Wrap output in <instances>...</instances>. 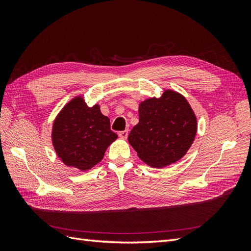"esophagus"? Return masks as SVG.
Returning <instances> with one entry per match:
<instances>
[{
	"label": "esophagus",
	"instance_id": "34e87169",
	"mask_svg": "<svg viewBox=\"0 0 251 251\" xmlns=\"http://www.w3.org/2000/svg\"><path fill=\"white\" fill-rule=\"evenodd\" d=\"M127 135H128V131L127 130L118 133V136H119L121 139H126L127 138Z\"/></svg>",
	"mask_w": 251,
	"mask_h": 251
}]
</instances>
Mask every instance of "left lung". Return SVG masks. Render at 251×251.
Returning <instances> with one entry per match:
<instances>
[{
	"label": "left lung",
	"instance_id": "left-lung-1",
	"mask_svg": "<svg viewBox=\"0 0 251 251\" xmlns=\"http://www.w3.org/2000/svg\"><path fill=\"white\" fill-rule=\"evenodd\" d=\"M138 114L139 123L127 140L144 163L162 169L184 157L195 140L198 125L183 95L165 90L161 97L141 101Z\"/></svg>",
	"mask_w": 251,
	"mask_h": 251
}]
</instances>
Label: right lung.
Here are the masks:
<instances>
[{"instance_id":"add662e5","label":"right lung","mask_w":251,"mask_h":251,"mask_svg":"<svg viewBox=\"0 0 251 251\" xmlns=\"http://www.w3.org/2000/svg\"><path fill=\"white\" fill-rule=\"evenodd\" d=\"M117 137L111 131L110 119L100 112V105L89 107L82 95L68 101L52 125L51 141L59 160L81 172L100 163Z\"/></svg>"}]
</instances>
